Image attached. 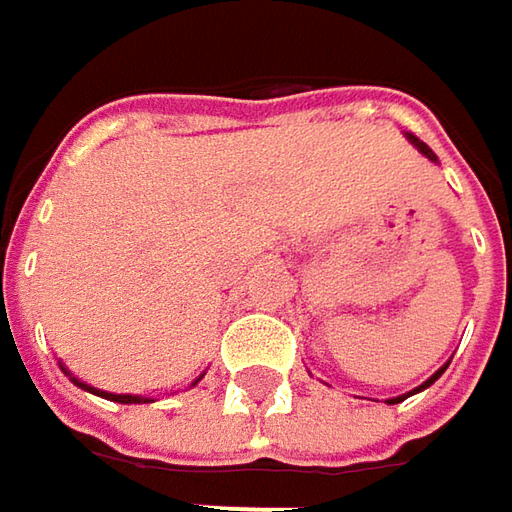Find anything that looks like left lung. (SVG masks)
<instances>
[{
	"instance_id": "8db88e82",
	"label": "left lung",
	"mask_w": 512,
	"mask_h": 512,
	"mask_svg": "<svg viewBox=\"0 0 512 512\" xmlns=\"http://www.w3.org/2000/svg\"><path fill=\"white\" fill-rule=\"evenodd\" d=\"M410 139H413V142H416V148L422 150L424 156H427V159H433V162H436V156H433V150L427 148V145H424V142H419V139H416V136H410ZM444 370V367H442ZM442 370H439V373H433V376H430V379H427V382L422 384V387H416V390H413V393H419V390H424V387H430V384L436 382V379H439V376H442ZM413 393H407V396H413ZM407 396H399V399H390V404H396V402H402V399H407Z\"/></svg>"
}]
</instances>
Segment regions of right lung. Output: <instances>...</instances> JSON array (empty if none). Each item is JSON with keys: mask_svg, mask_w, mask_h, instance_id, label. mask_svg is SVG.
<instances>
[{"mask_svg": "<svg viewBox=\"0 0 512 512\" xmlns=\"http://www.w3.org/2000/svg\"><path fill=\"white\" fill-rule=\"evenodd\" d=\"M65 370V367H62ZM68 373V370H65ZM73 382L79 384V387H85V390H93V387H88V384H82L79 379H73ZM199 382V379H196ZM193 382V384H196ZM93 393H99V396H105V399H110V402H119V404H139V402H148V399H142V396H122V393H102V390H93Z\"/></svg>", "mask_w": 512, "mask_h": 512, "instance_id": "1", "label": "right lung"}]
</instances>
